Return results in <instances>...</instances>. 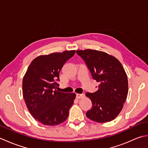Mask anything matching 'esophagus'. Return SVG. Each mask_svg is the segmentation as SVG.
I'll use <instances>...</instances> for the list:
<instances>
[{"instance_id": "34e87169", "label": "esophagus", "mask_w": 148, "mask_h": 148, "mask_svg": "<svg viewBox=\"0 0 148 148\" xmlns=\"http://www.w3.org/2000/svg\"><path fill=\"white\" fill-rule=\"evenodd\" d=\"M84 97V93H77L76 94V98L77 99H82L83 97Z\"/></svg>"}]
</instances>
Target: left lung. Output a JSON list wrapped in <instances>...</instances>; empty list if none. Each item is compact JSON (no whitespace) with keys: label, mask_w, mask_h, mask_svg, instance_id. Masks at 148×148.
<instances>
[{"label":"left lung","mask_w":148,"mask_h":148,"mask_svg":"<svg viewBox=\"0 0 148 148\" xmlns=\"http://www.w3.org/2000/svg\"><path fill=\"white\" fill-rule=\"evenodd\" d=\"M94 80L100 83L95 92L86 93L92 108L86 115L98 123L113 120L123 107L128 95L127 76L121 63L114 56L92 49L78 50Z\"/></svg>","instance_id":"obj_1"}]
</instances>
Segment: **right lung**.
Instances as JSON below:
<instances>
[{"label":"right lung","mask_w":148,"mask_h":148,"mask_svg":"<svg viewBox=\"0 0 148 148\" xmlns=\"http://www.w3.org/2000/svg\"><path fill=\"white\" fill-rule=\"evenodd\" d=\"M75 51L39 56L31 62L23 79V95L29 111L42 124L54 126L65 121L75 93L59 92V74Z\"/></svg>","instance_id":"obj_1"}]
</instances>
